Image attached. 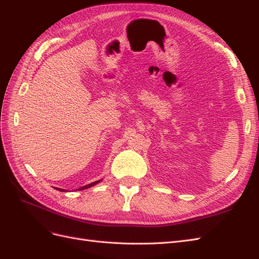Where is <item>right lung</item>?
<instances>
[{"mask_svg": "<svg viewBox=\"0 0 259 259\" xmlns=\"http://www.w3.org/2000/svg\"><path fill=\"white\" fill-rule=\"evenodd\" d=\"M100 182H101V179H100V180H96V182H94V183H92V184L85 185V186H83V187L79 188V189H77V190H84V189H88V188H91V187H93V186H95L96 184H98V183H100ZM57 190H59V191H65L64 189H60V188H57Z\"/></svg>", "mask_w": 259, "mask_h": 259, "instance_id": "right-lung-1", "label": "right lung"}]
</instances>
